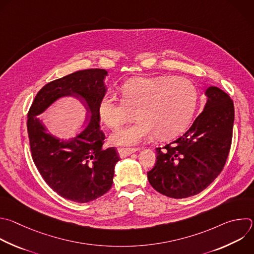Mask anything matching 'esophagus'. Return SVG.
Instances as JSON below:
<instances>
[{
	"label": "esophagus",
	"instance_id": "obj_1",
	"mask_svg": "<svg viewBox=\"0 0 254 254\" xmlns=\"http://www.w3.org/2000/svg\"><path fill=\"white\" fill-rule=\"evenodd\" d=\"M138 148H126V147H120L118 148V152L120 154L121 157H127L128 155H130L131 153L135 152Z\"/></svg>",
	"mask_w": 254,
	"mask_h": 254
}]
</instances>
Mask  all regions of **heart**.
<instances>
[{
    "label": "heart",
    "instance_id": "obj_1",
    "mask_svg": "<svg viewBox=\"0 0 254 254\" xmlns=\"http://www.w3.org/2000/svg\"><path fill=\"white\" fill-rule=\"evenodd\" d=\"M122 101L105 94L98 104V116L110 128L123 125L128 110L134 121L111 135L118 145H135L153 132L158 139L180 134L190 124L198 94L194 84L183 76L136 77L121 87Z\"/></svg>",
    "mask_w": 254,
    "mask_h": 254
}]
</instances>
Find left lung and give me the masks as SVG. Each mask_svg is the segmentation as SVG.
<instances>
[{
    "label": "left lung",
    "mask_w": 254,
    "mask_h": 254,
    "mask_svg": "<svg viewBox=\"0 0 254 254\" xmlns=\"http://www.w3.org/2000/svg\"><path fill=\"white\" fill-rule=\"evenodd\" d=\"M206 104L190 129L156 148V162L147 173L150 186L173 198H186L205 190L227 159L234 122L230 97L216 87L205 91Z\"/></svg>",
    "instance_id": "left-lung-1"
}]
</instances>
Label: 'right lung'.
<instances>
[{
    "mask_svg": "<svg viewBox=\"0 0 254 254\" xmlns=\"http://www.w3.org/2000/svg\"><path fill=\"white\" fill-rule=\"evenodd\" d=\"M103 68L82 69L47 83L37 94L28 114V134L33 160L48 186L68 200L84 203L107 193L113 186L120 156L104 148L98 104L107 93ZM64 96L79 99L90 116L86 127L69 139L49 133L37 117Z\"/></svg>",
    "mask_w": 254,
    "mask_h": 254,
    "instance_id": "obj_1",
    "label": "right lung"
}]
</instances>
